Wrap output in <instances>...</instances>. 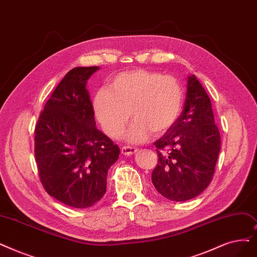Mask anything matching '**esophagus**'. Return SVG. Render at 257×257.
<instances>
[{"instance_id": "1", "label": "esophagus", "mask_w": 257, "mask_h": 257, "mask_svg": "<svg viewBox=\"0 0 257 257\" xmlns=\"http://www.w3.org/2000/svg\"><path fill=\"white\" fill-rule=\"evenodd\" d=\"M120 151H121V153L124 154V155H127V156H130V155H133L135 153H137V151H138V148H136V147H132V146H124V147H121V149H120Z\"/></svg>"}]
</instances>
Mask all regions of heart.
<instances>
[{
    "instance_id": "heart-1",
    "label": "heart",
    "mask_w": 257,
    "mask_h": 257,
    "mask_svg": "<svg viewBox=\"0 0 257 257\" xmlns=\"http://www.w3.org/2000/svg\"><path fill=\"white\" fill-rule=\"evenodd\" d=\"M184 89L176 77L148 70L121 72L101 88L92 99L93 113L103 131L117 139L131 116L135 118L125 132V140L141 144L151 133L162 135L182 112Z\"/></svg>"
}]
</instances>
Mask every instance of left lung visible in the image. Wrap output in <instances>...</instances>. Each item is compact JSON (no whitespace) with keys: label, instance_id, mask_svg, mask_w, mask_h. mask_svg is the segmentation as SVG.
<instances>
[{"label":"left lung","instance_id":"left-lung-1","mask_svg":"<svg viewBox=\"0 0 257 257\" xmlns=\"http://www.w3.org/2000/svg\"><path fill=\"white\" fill-rule=\"evenodd\" d=\"M154 145L159 163L151 180L160 194L185 202L209 186L220 151V135L210 98L195 75L188 76L182 114Z\"/></svg>","mask_w":257,"mask_h":257}]
</instances>
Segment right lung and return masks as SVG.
Here are the masks:
<instances>
[{
    "instance_id": "add662e5",
    "label": "right lung",
    "mask_w": 257,
    "mask_h": 257,
    "mask_svg": "<svg viewBox=\"0 0 257 257\" xmlns=\"http://www.w3.org/2000/svg\"><path fill=\"white\" fill-rule=\"evenodd\" d=\"M99 67H75L54 89L35 129V155L46 192L66 206L89 208L106 192L119 148L95 127L87 81Z\"/></svg>"
}]
</instances>
